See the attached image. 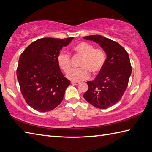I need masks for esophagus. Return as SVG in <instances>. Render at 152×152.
<instances>
[{
  "mask_svg": "<svg viewBox=\"0 0 152 152\" xmlns=\"http://www.w3.org/2000/svg\"><path fill=\"white\" fill-rule=\"evenodd\" d=\"M71 83H72V84H73V85H78V84H80V83H78V82H73V81H72Z\"/></svg>",
  "mask_w": 152,
  "mask_h": 152,
  "instance_id": "obj_1",
  "label": "esophagus"
}]
</instances>
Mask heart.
I'll use <instances>...</instances> for the list:
<instances>
[{"mask_svg":"<svg viewBox=\"0 0 152 152\" xmlns=\"http://www.w3.org/2000/svg\"><path fill=\"white\" fill-rule=\"evenodd\" d=\"M73 50L77 55L82 57L80 62V68L72 69L68 74V78L72 81H81L89 78L90 72L96 75L102 69L106 62V55L101 48H95L91 43L82 41L75 44ZM57 63L62 71L67 73L72 68V59L70 55L65 51L58 53Z\"/></svg>","mask_w":152,"mask_h":152,"instance_id":"1","label":"heart"}]
</instances>
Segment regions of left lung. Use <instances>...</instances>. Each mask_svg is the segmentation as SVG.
Listing matches in <instances>:
<instances>
[{
	"instance_id": "1",
	"label": "left lung",
	"mask_w": 152,
	"mask_h": 152,
	"mask_svg": "<svg viewBox=\"0 0 152 152\" xmlns=\"http://www.w3.org/2000/svg\"><path fill=\"white\" fill-rule=\"evenodd\" d=\"M84 39L99 44L106 54L104 67L94 80L88 81L84 98L96 108L106 109L119 101L128 86L132 66L127 51L119 43L99 35Z\"/></svg>"
}]
</instances>
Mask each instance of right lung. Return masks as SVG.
<instances>
[{
	"mask_svg": "<svg viewBox=\"0 0 152 152\" xmlns=\"http://www.w3.org/2000/svg\"><path fill=\"white\" fill-rule=\"evenodd\" d=\"M73 37L42 38L35 40L20 55L17 77L27 104L40 112L61 104L70 81L64 77L57 58Z\"/></svg>",
	"mask_w": 152,
	"mask_h": 152,
	"instance_id": "obj_1",
	"label": "right lung"
}]
</instances>
